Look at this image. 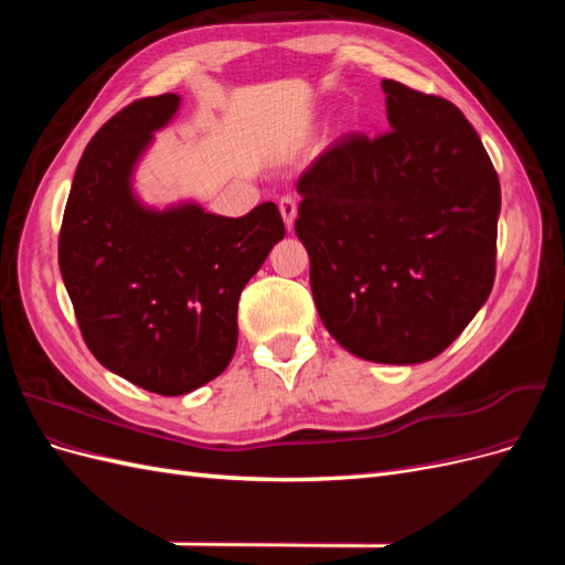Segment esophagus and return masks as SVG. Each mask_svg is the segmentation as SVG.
Returning a JSON list of instances; mask_svg holds the SVG:
<instances>
[{
  "label": "esophagus",
  "mask_w": 565,
  "mask_h": 565,
  "mask_svg": "<svg viewBox=\"0 0 565 565\" xmlns=\"http://www.w3.org/2000/svg\"><path fill=\"white\" fill-rule=\"evenodd\" d=\"M278 207H280L285 226L289 231V228H292V224H295V218H297V200L292 195H282L280 202H278Z\"/></svg>",
  "instance_id": "1"
}]
</instances>
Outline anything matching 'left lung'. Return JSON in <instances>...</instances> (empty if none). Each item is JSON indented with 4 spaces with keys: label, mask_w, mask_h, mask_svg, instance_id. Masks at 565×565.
Instances as JSON below:
<instances>
[{
    "label": "left lung",
    "mask_w": 565,
    "mask_h": 565,
    "mask_svg": "<svg viewBox=\"0 0 565 565\" xmlns=\"http://www.w3.org/2000/svg\"><path fill=\"white\" fill-rule=\"evenodd\" d=\"M391 129L337 139L297 181L295 231L328 332L372 363L446 351L498 268L500 179L461 110L384 79Z\"/></svg>",
    "instance_id": "8db88e82"
}]
</instances>
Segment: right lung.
Instances as JSON below:
<instances>
[{
  "label": "right lung",
  "instance_id": "obj_1",
  "mask_svg": "<svg viewBox=\"0 0 565 565\" xmlns=\"http://www.w3.org/2000/svg\"><path fill=\"white\" fill-rule=\"evenodd\" d=\"M177 108V94L139 98L94 134L58 235L84 344L100 365L160 396H183L228 367L237 301L285 235L273 202L241 218L136 202L134 162Z\"/></svg>",
  "mask_w": 565,
  "mask_h": 565
}]
</instances>
